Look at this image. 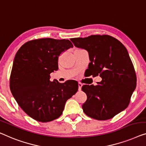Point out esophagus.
<instances>
[{
    "label": "esophagus",
    "mask_w": 146,
    "mask_h": 146,
    "mask_svg": "<svg viewBox=\"0 0 146 146\" xmlns=\"http://www.w3.org/2000/svg\"><path fill=\"white\" fill-rule=\"evenodd\" d=\"M82 86H83V85H82L81 83H78V90H79V91H81V90Z\"/></svg>",
    "instance_id": "esophagus-1"
}]
</instances>
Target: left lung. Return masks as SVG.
Returning <instances> with one entry per match:
<instances>
[{"instance_id":"1","label":"left lung","mask_w":146,"mask_h":146,"mask_svg":"<svg viewBox=\"0 0 146 146\" xmlns=\"http://www.w3.org/2000/svg\"><path fill=\"white\" fill-rule=\"evenodd\" d=\"M71 40L75 47L89 53V75L102 78L96 85L82 87L87 96L82 105L85 114L104 120L126 109L136 87V75L124 45L108 35H93Z\"/></svg>"}]
</instances>
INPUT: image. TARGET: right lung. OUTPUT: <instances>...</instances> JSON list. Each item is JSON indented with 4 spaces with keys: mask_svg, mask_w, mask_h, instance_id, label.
Segmentation results:
<instances>
[{
    "mask_svg": "<svg viewBox=\"0 0 146 146\" xmlns=\"http://www.w3.org/2000/svg\"><path fill=\"white\" fill-rule=\"evenodd\" d=\"M73 47L69 40L42 38L25 43L16 53L10 88L18 105L34 120L47 122L59 118L78 91L77 81L50 80L58 69L59 55Z\"/></svg>",
    "mask_w": 146,
    "mask_h": 146,
    "instance_id": "add662e5",
    "label": "right lung"
}]
</instances>
